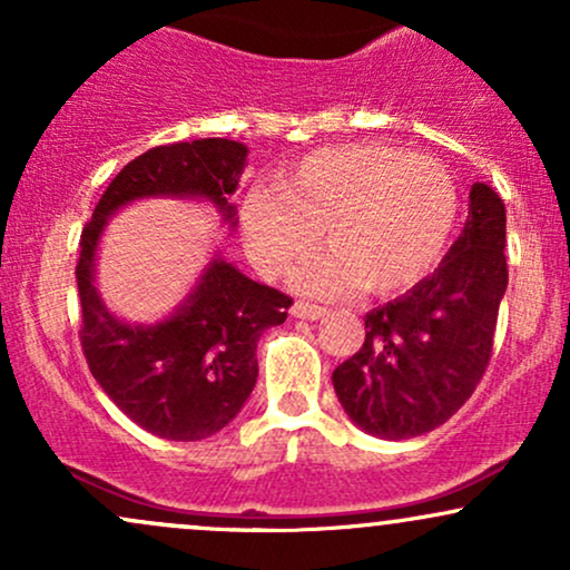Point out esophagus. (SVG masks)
Segmentation results:
<instances>
[{
    "label": "esophagus",
    "mask_w": 570,
    "mask_h": 570,
    "mask_svg": "<svg viewBox=\"0 0 570 570\" xmlns=\"http://www.w3.org/2000/svg\"><path fill=\"white\" fill-rule=\"evenodd\" d=\"M324 307L322 305H313V303H294L292 305V316L294 318H305V322H316V318L324 316Z\"/></svg>",
    "instance_id": "34e87169"
}]
</instances>
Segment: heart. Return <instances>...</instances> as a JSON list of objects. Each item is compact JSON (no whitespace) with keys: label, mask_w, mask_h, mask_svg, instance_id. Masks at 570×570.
Masks as SVG:
<instances>
[{"label":"heart","mask_w":570,"mask_h":570,"mask_svg":"<svg viewBox=\"0 0 570 570\" xmlns=\"http://www.w3.org/2000/svg\"><path fill=\"white\" fill-rule=\"evenodd\" d=\"M458 217V187L444 163L385 144L318 149L252 189L240 203V235L252 265L276 281L316 244L294 286L313 297H345L364 286L396 294L440 263Z\"/></svg>","instance_id":"obj_1"}]
</instances>
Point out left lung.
<instances>
[{
    "label": "left lung",
    "mask_w": 570,
    "mask_h": 570,
    "mask_svg": "<svg viewBox=\"0 0 570 570\" xmlns=\"http://www.w3.org/2000/svg\"><path fill=\"white\" fill-rule=\"evenodd\" d=\"M503 246L507 208L476 181L466 225L442 265L370 311L362 348L332 372L340 404L358 429L381 440L429 434L474 394L509 281Z\"/></svg>",
    "instance_id": "left-lung-1"
}]
</instances>
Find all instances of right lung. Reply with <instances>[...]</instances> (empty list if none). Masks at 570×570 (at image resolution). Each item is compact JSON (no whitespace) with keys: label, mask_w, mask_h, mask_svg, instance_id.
Returning <instances> with one entry per match:
<instances>
[{"label":"right lung","mask_w":570,"mask_h":570,"mask_svg":"<svg viewBox=\"0 0 570 570\" xmlns=\"http://www.w3.org/2000/svg\"><path fill=\"white\" fill-rule=\"evenodd\" d=\"M246 155V144L230 139L147 149L109 181L82 227L75 271L82 353L104 394L160 440H206L238 415L257 383L259 337L286 322L292 297L257 284L217 254L171 316L158 324L120 322L96 292L98 240L112 214L141 198L208 200L235 227L227 198L238 187Z\"/></svg>","instance_id":"right-lung-1"}]
</instances>
